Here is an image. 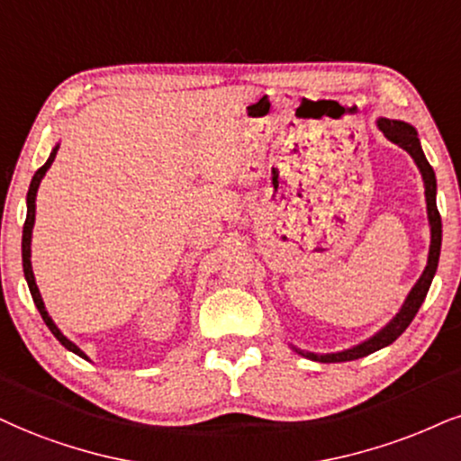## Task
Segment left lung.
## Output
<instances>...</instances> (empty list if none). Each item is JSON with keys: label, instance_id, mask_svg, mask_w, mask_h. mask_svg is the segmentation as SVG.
Returning a JSON list of instances; mask_svg holds the SVG:
<instances>
[{"label": "left lung", "instance_id": "1", "mask_svg": "<svg viewBox=\"0 0 461 461\" xmlns=\"http://www.w3.org/2000/svg\"><path fill=\"white\" fill-rule=\"evenodd\" d=\"M376 126L380 132H383L391 143H395L397 147H402L408 156L412 158L414 164H417L419 173H421L423 179V187H425V204H428V221H429V252H428V265H425L423 274L419 276V280L414 286L411 288V293L406 294L404 303L402 308L397 310V314L391 318L384 327H380L376 333L369 335L367 339L363 342L350 346V348L344 350H335V352H312V350H303L297 348L294 344H288L291 348L297 352V355L305 357L310 361H318V363H342V361H355L361 359V357L372 355L384 346L393 344L402 333L406 331L408 325L412 322V318L417 316L419 308L428 297V291L431 286V280H434L436 269H438V260H440V246H442V220L438 213V207H436V173L434 168L429 167L428 158H425L421 140H419V134L414 126H411L408 122H402V119H387V117H378Z\"/></svg>", "mask_w": 461, "mask_h": 461}]
</instances>
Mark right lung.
<instances>
[{"label":"right lung","mask_w":461,"mask_h":461,"mask_svg":"<svg viewBox=\"0 0 461 461\" xmlns=\"http://www.w3.org/2000/svg\"><path fill=\"white\" fill-rule=\"evenodd\" d=\"M57 149H59V143H55L53 149H50V156H49V160L44 162V167H40L36 170V175H33V179H32V184H30V192H27V218H25V226H23V241H21L23 274H25V280H27V286H30L33 303H36L40 316H42V321L47 322V327L50 329V333H53L55 338L59 339V344L64 346V348L74 352V355H78V357H81V359H87L89 361V357L85 355V352L78 348V346L74 344L72 339H68L66 335L61 333V329L55 325L53 318L49 316L47 305H44L42 294H40V291H38L36 277H33V269H32V232H33V224H36V196H38V187H40V181L44 179V175H47V170L50 168V164H53L55 156H57Z\"/></svg>","instance_id":"right-lung-1"}]
</instances>
